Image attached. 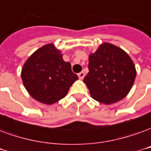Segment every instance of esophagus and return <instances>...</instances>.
Segmentation results:
<instances>
[{
    "mask_svg": "<svg viewBox=\"0 0 151 151\" xmlns=\"http://www.w3.org/2000/svg\"><path fill=\"white\" fill-rule=\"evenodd\" d=\"M78 76H79V79H80V80H83L84 77V73L83 71H81V72H80V73L78 74Z\"/></svg>",
    "mask_w": 151,
    "mask_h": 151,
    "instance_id": "obj_1",
    "label": "esophagus"
}]
</instances>
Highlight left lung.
I'll return each mask as SVG.
<instances>
[{
  "label": "left lung",
  "mask_w": 151,
  "mask_h": 151,
  "mask_svg": "<svg viewBox=\"0 0 151 151\" xmlns=\"http://www.w3.org/2000/svg\"><path fill=\"white\" fill-rule=\"evenodd\" d=\"M88 73L84 82L92 98L106 105L124 98L135 81V65L121 48L105 42L88 56Z\"/></svg>",
  "instance_id": "8db88e82"
}]
</instances>
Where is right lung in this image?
<instances>
[{
    "label": "right lung",
    "mask_w": 151,
    "mask_h": 151,
    "mask_svg": "<svg viewBox=\"0 0 151 151\" xmlns=\"http://www.w3.org/2000/svg\"><path fill=\"white\" fill-rule=\"evenodd\" d=\"M23 85L35 100L52 105L66 97L78 76L54 44L45 45L27 59L21 71Z\"/></svg>",
    "instance_id": "right-lung-1"
}]
</instances>
